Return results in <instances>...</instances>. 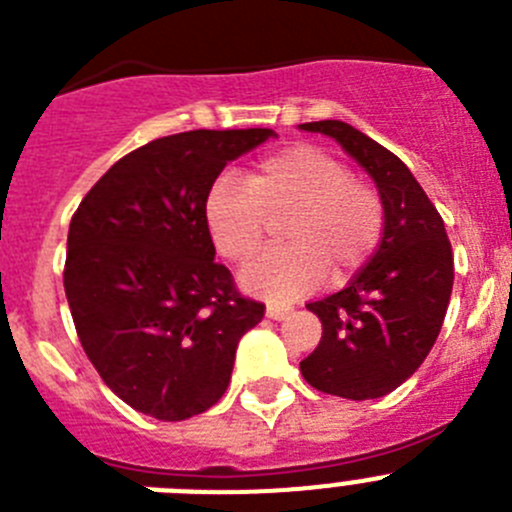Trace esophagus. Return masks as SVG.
<instances>
[{
    "label": "esophagus",
    "mask_w": 512,
    "mask_h": 512,
    "mask_svg": "<svg viewBox=\"0 0 512 512\" xmlns=\"http://www.w3.org/2000/svg\"><path fill=\"white\" fill-rule=\"evenodd\" d=\"M289 312H292L289 305H279V302H269V305H266V318L271 320H284Z\"/></svg>",
    "instance_id": "obj_1"
}]
</instances>
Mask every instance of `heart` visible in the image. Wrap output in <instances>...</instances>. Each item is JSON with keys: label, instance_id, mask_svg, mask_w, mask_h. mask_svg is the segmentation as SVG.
<instances>
[{"label": "heart", "instance_id": "1", "mask_svg": "<svg viewBox=\"0 0 512 512\" xmlns=\"http://www.w3.org/2000/svg\"><path fill=\"white\" fill-rule=\"evenodd\" d=\"M284 246L243 271V287L269 300H295L351 279L377 251L384 207L377 189L348 174L341 158L315 146H289L261 158L246 182L220 179L205 202L217 251L246 264L279 223Z\"/></svg>", "mask_w": 512, "mask_h": 512}]
</instances>
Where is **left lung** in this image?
<instances>
[{"instance_id":"1","label":"left lung","mask_w":512,"mask_h":512,"mask_svg":"<svg viewBox=\"0 0 512 512\" xmlns=\"http://www.w3.org/2000/svg\"><path fill=\"white\" fill-rule=\"evenodd\" d=\"M302 130L336 138L372 174L384 233L346 289L307 305L323 338L300 372L325 395L374 400L413 377L436 343L454 287V253L436 205L395 153L341 120L305 122Z\"/></svg>"}]
</instances>
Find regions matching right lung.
I'll use <instances>...</instances> for the list:
<instances>
[{"instance_id":"obj_1","label":"right lung","mask_w":512,"mask_h":512,"mask_svg":"<svg viewBox=\"0 0 512 512\" xmlns=\"http://www.w3.org/2000/svg\"><path fill=\"white\" fill-rule=\"evenodd\" d=\"M266 128L189 130L135 148L87 192L69 225L63 289L84 354L130 408L187 420L225 395L235 346L266 305L215 261L205 220L228 161Z\"/></svg>"}]
</instances>
